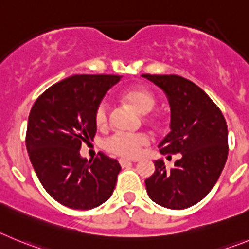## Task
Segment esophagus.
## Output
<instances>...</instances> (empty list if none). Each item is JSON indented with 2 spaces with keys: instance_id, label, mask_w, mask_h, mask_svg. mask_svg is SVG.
<instances>
[{
  "instance_id": "esophagus-1",
  "label": "esophagus",
  "mask_w": 249,
  "mask_h": 249,
  "mask_svg": "<svg viewBox=\"0 0 249 249\" xmlns=\"http://www.w3.org/2000/svg\"><path fill=\"white\" fill-rule=\"evenodd\" d=\"M119 163H120V166L125 167V166H129V165H131V161L126 160V159H120Z\"/></svg>"
}]
</instances>
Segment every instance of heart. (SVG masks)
<instances>
[{"mask_svg": "<svg viewBox=\"0 0 249 249\" xmlns=\"http://www.w3.org/2000/svg\"><path fill=\"white\" fill-rule=\"evenodd\" d=\"M122 99L133 107L140 114H147L154 109L156 104L155 97L152 93L142 87H133L122 94ZM95 125L99 129H105L109 123L108 108L104 103L98 105L94 114ZM149 144V139L144 134H124L118 133L105 141V149L115 155L126 159L138 158L141 147Z\"/></svg>", "mask_w": 249, "mask_h": 249, "instance_id": "obj_1", "label": "heart"}]
</instances>
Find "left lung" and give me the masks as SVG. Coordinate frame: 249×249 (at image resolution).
<instances>
[{
    "instance_id": "left-lung-1",
    "label": "left lung",
    "mask_w": 249,
    "mask_h": 249,
    "mask_svg": "<svg viewBox=\"0 0 249 249\" xmlns=\"http://www.w3.org/2000/svg\"><path fill=\"white\" fill-rule=\"evenodd\" d=\"M162 89L171 109L170 131L159 144L161 154H181L174 169L161 159L145 180L152 201L183 210L200 202L212 190L228 156V130L222 111L207 94L180 75L142 74Z\"/></svg>"
}]
</instances>
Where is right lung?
Instances as JSON below:
<instances>
[{"instance_id":"add662e5","label":"right lung","mask_w":249,"mask_h":249,"mask_svg":"<svg viewBox=\"0 0 249 249\" xmlns=\"http://www.w3.org/2000/svg\"><path fill=\"white\" fill-rule=\"evenodd\" d=\"M120 75H71L42 93L31 109L26 146L46 191L69 208L90 210L108 201L120 172L119 162L103 152L80 156L82 142L97 133L94 114Z\"/></svg>"}]
</instances>
